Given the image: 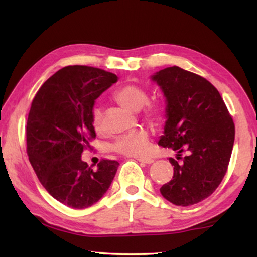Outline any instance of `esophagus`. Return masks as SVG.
<instances>
[{
  "label": "esophagus",
  "mask_w": 257,
  "mask_h": 257,
  "mask_svg": "<svg viewBox=\"0 0 257 257\" xmlns=\"http://www.w3.org/2000/svg\"><path fill=\"white\" fill-rule=\"evenodd\" d=\"M137 160L139 161V162L145 163V164H151V163L154 162V160L153 159H150V158H139Z\"/></svg>",
  "instance_id": "obj_1"
}]
</instances>
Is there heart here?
Segmentation results:
<instances>
[{
    "label": "heart",
    "instance_id": "heart-1",
    "mask_svg": "<svg viewBox=\"0 0 257 257\" xmlns=\"http://www.w3.org/2000/svg\"><path fill=\"white\" fill-rule=\"evenodd\" d=\"M113 98L121 105L133 111L141 112V115L152 123H160L164 119L165 108L162 103L149 101V92L136 82H127L113 93ZM93 128L101 130L103 125V112L99 107H94L90 118ZM112 149L116 153L130 158L146 156L150 150V136L145 129L120 135L113 143Z\"/></svg>",
    "mask_w": 257,
    "mask_h": 257
}]
</instances>
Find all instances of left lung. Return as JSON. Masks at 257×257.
I'll use <instances>...</instances> for the list:
<instances>
[{
	"label": "left lung",
	"instance_id": "obj_1",
	"mask_svg": "<svg viewBox=\"0 0 257 257\" xmlns=\"http://www.w3.org/2000/svg\"><path fill=\"white\" fill-rule=\"evenodd\" d=\"M167 97L164 135L159 145L178 152L172 179L160 188L175 205L189 206L214 193L228 170L234 123L214 86L202 76L177 66L154 75ZM185 151L187 155L181 158ZM181 159V163L177 160Z\"/></svg>",
	"mask_w": 257,
	"mask_h": 257
}]
</instances>
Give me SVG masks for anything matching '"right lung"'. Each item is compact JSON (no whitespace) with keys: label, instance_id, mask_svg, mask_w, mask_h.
I'll use <instances>...</instances> for the list:
<instances>
[{"label":"right lung","instance_id":"right-lung-1","mask_svg":"<svg viewBox=\"0 0 257 257\" xmlns=\"http://www.w3.org/2000/svg\"><path fill=\"white\" fill-rule=\"evenodd\" d=\"M118 80L114 73L87 66H68L50 77L30 106L27 154L43 187L72 208L98 202L110 187L119 162L102 159L97 170L81 161L96 137L90 118L94 102Z\"/></svg>","mask_w":257,"mask_h":257}]
</instances>
